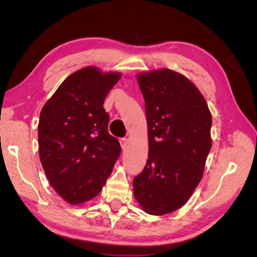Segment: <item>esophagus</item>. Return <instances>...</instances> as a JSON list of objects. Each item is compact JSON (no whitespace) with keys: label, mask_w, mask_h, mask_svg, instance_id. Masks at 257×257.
I'll use <instances>...</instances> for the list:
<instances>
[{"label":"esophagus","mask_w":257,"mask_h":257,"mask_svg":"<svg viewBox=\"0 0 257 257\" xmlns=\"http://www.w3.org/2000/svg\"><path fill=\"white\" fill-rule=\"evenodd\" d=\"M120 144H121L122 149L125 150L126 147H127V144H128V139L127 138H121L120 139Z\"/></svg>","instance_id":"obj_1"}]
</instances>
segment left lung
<instances>
[{"mask_svg":"<svg viewBox=\"0 0 257 257\" xmlns=\"http://www.w3.org/2000/svg\"><path fill=\"white\" fill-rule=\"evenodd\" d=\"M145 98L149 153L133 180L134 196L147 213L181 208L198 185L211 149V113L188 78L172 69L137 77Z\"/></svg>","mask_w":257,"mask_h":257,"instance_id":"1","label":"left lung"}]
</instances>
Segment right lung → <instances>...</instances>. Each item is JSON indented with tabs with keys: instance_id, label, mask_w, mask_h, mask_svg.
<instances>
[{
	"instance_id": "1",
	"label": "right lung",
	"mask_w": 257,
	"mask_h": 257,
	"mask_svg": "<svg viewBox=\"0 0 257 257\" xmlns=\"http://www.w3.org/2000/svg\"><path fill=\"white\" fill-rule=\"evenodd\" d=\"M119 73L84 67L62 82L45 104L38 123V148L45 174L67 203L97 196L121 153L108 132L104 100Z\"/></svg>"
}]
</instances>
